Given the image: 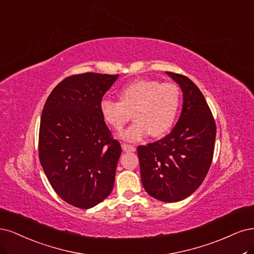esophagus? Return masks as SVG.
Instances as JSON below:
<instances>
[{"mask_svg": "<svg viewBox=\"0 0 254 254\" xmlns=\"http://www.w3.org/2000/svg\"><path fill=\"white\" fill-rule=\"evenodd\" d=\"M122 150H124L125 152H135L136 149H135L134 145L124 143V144H122Z\"/></svg>", "mask_w": 254, "mask_h": 254, "instance_id": "esophagus-1", "label": "esophagus"}]
</instances>
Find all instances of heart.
<instances>
[{
    "mask_svg": "<svg viewBox=\"0 0 254 254\" xmlns=\"http://www.w3.org/2000/svg\"><path fill=\"white\" fill-rule=\"evenodd\" d=\"M119 101L103 99L100 113L106 124L120 130L133 115L135 121L121 138L138 141L150 133L158 138L166 135L173 127L182 102L178 85L173 82L161 83L158 80H139L119 92Z\"/></svg>",
    "mask_w": 254,
    "mask_h": 254,
    "instance_id": "b5f03b06",
    "label": "heart"
}]
</instances>
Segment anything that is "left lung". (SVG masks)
<instances>
[{
	"label": "left lung",
	"instance_id": "1",
	"mask_svg": "<svg viewBox=\"0 0 254 254\" xmlns=\"http://www.w3.org/2000/svg\"><path fill=\"white\" fill-rule=\"evenodd\" d=\"M183 91L181 117L160 140L137 148L141 183L152 197L175 202L203 182L213 158L216 125L200 89L181 73L167 71Z\"/></svg>",
	"mask_w": 254,
	"mask_h": 254
}]
</instances>
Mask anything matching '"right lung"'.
Segmentation results:
<instances>
[{
    "mask_svg": "<svg viewBox=\"0 0 254 254\" xmlns=\"http://www.w3.org/2000/svg\"><path fill=\"white\" fill-rule=\"evenodd\" d=\"M118 76L72 75L44 104L40 162L55 192L73 207L93 208L113 190L121 146L105 125L100 102Z\"/></svg>",
    "mask_w": 254,
    "mask_h": 254,
    "instance_id": "obj_1",
    "label": "right lung"
}]
</instances>
